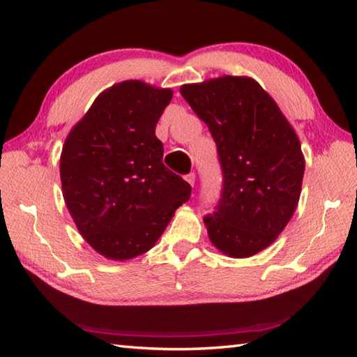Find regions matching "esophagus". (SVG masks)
Segmentation results:
<instances>
[{"mask_svg":"<svg viewBox=\"0 0 357 357\" xmlns=\"http://www.w3.org/2000/svg\"><path fill=\"white\" fill-rule=\"evenodd\" d=\"M195 179H196V176H195V173H188V174H185V181L188 184H190L192 187L195 185Z\"/></svg>","mask_w":357,"mask_h":357,"instance_id":"obj_1","label":"esophagus"}]
</instances>
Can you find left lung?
I'll use <instances>...</instances> for the list:
<instances>
[{"label": "left lung", "mask_w": 357, "mask_h": 357, "mask_svg": "<svg viewBox=\"0 0 357 357\" xmlns=\"http://www.w3.org/2000/svg\"><path fill=\"white\" fill-rule=\"evenodd\" d=\"M181 95L208 126L224 173L222 198L204 219L211 244L230 257L262 252L298 207L305 170L298 135L250 77L184 84Z\"/></svg>", "instance_id": "8db88e82"}]
</instances>
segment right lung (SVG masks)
Here are the masks:
<instances>
[{"label": "right lung", "mask_w": 357, "mask_h": 357, "mask_svg": "<svg viewBox=\"0 0 357 357\" xmlns=\"http://www.w3.org/2000/svg\"><path fill=\"white\" fill-rule=\"evenodd\" d=\"M172 89L138 79L96 96L72 127L59 158L63 196L95 252L127 261L156 244L192 187L162 164L155 128Z\"/></svg>", "instance_id": "1"}]
</instances>
